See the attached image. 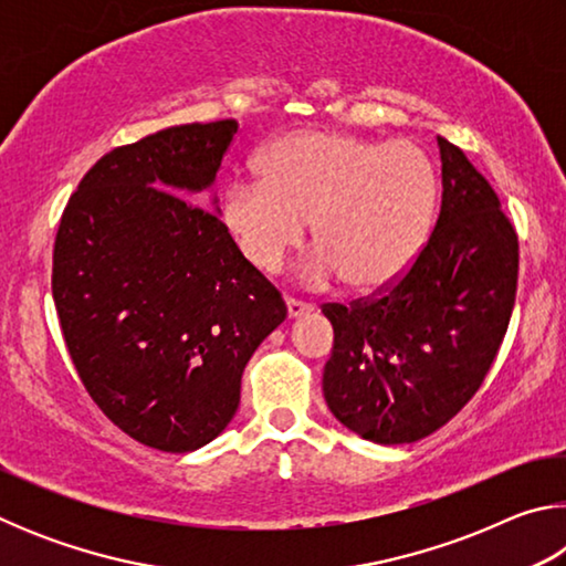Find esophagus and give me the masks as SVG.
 Returning <instances> with one entry per match:
<instances>
[{
	"label": "esophagus",
	"instance_id": "1",
	"mask_svg": "<svg viewBox=\"0 0 566 566\" xmlns=\"http://www.w3.org/2000/svg\"><path fill=\"white\" fill-rule=\"evenodd\" d=\"M284 304H286V317L290 319H296V317H302V314H310L314 306L312 304H306V302H300V300H292V296H286L284 300Z\"/></svg>",
	"mask_w": 566,
	"mask_h": 566
}]
</instances>
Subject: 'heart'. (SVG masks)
Wrapping results in <instances>:
<instances>
[{
    "instance_id": "b5f03b06",
    "label": "heart",
    "mask_w": 566,
    "mask_h": 566,
    "mask_svg": "<svg viewBox=\"0 0 566 566\" xmlns=\"http://www.w3.org/2000/svg\"><path fill=\"white\" fill-rule=\"evenodd\" d=\"M437 202V171L415 142L337 132H296L262 157V177L237 175L222 195V222L249 262L280 270L312 219L317 249L302 274L334 276L357 292L397 280L415 260Z\"/></svg>"
}]
</instances>
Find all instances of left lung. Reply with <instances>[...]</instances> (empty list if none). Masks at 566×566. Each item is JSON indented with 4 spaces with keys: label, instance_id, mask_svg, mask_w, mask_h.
<instances>
[{
    "label": "left lung",
    "instance_id": "left-lung-1",
    "mask_svg": "<svg viewBox=\"0 0 566 566\" xmlns=\"http://www.w3.org/2000/svg\"><path fill=\"white\" fill-rule=\"evenodd\" d=\"M442 207L395 282L322 304L334 347L324 399L352 432L409 444L457 417L482 387L510 327L520 242L500 197L452 142L437 137Z\"/></svg>",
    "mask_w": 566,
    "mask_h": 566
}]
</instances>
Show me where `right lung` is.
I'll return each mask as SVG.
<instances>
[{
	"instance_id": "obj_1",
	"label": "right lung",
	"mask_w": 566,
	"mask_h": 566,
	"mask_svg": "<svg viewBox=\"0 0 566 566\" xmlns=\"http://www.w3.org/2000/svg\"><path fill=\"white\" fill-rule=\"evenodd\" d=\"M237 129L195 122L112 149L56 229L52 296L76 375L109 421L159 452L224 432L249 357L286 317L222 219L190 202Z\"/></svg>"
}]
</instances>
